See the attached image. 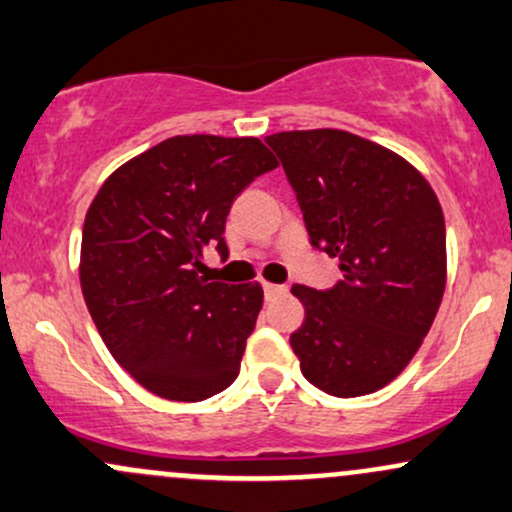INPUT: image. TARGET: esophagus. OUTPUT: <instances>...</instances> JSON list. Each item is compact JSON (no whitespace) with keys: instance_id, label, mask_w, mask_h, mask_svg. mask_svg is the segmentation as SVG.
<instances>
[{"instance_id":"1","label":"esophagus","mask_w":512,"mask_h":512,"mask_svg":"<svg viewBox=\"0 0 512 512\" xmlns=\"http://www.w3.org/2000/svg\"><path fill=\"white\" fill-rule=\"evenodd\" d=\"M285 285H276V283H263V293H266V298H276V295H283L285 293Z\"/></svg>"}]
</instances>
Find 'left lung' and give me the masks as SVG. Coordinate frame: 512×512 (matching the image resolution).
Segmentation results:
<instances>
[{
	"label": "left lung",
	"instance_id": "obj_1",
	"mask_svg": "<svg viewBox=\"0 0 512 512\" xmlns=\"http://www.w3.org/2000/svg\"><path fill=\"white\" fill-rule=\"evenodd\" d=\"M310 244L339 258L334 288L293 285L302 376L337 398L393 381L430 332L447 280L444 214L427 180L388 148L337 129L266 136Z\"/></svg>",
	"mask_w": 512,
	"mask_h": 512
}]
</instances>
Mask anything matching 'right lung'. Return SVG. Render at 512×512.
Masks as SVG:
<instances>
[{
    "label": "right lung",
    "mask_w": 512,
    "mask_h": 512,
    "mask_svg": "<svg viewBox=\"0 0 512 512\" xmlns=\"http://www.w3.org/2000/svg\"><path fill=\"white\" fill-rule=\"evenodd\" d=\"M276 166L258 139L173 136L114 170L92 200L82 295L114 359L151 393L197 403L239 376L263 290L202 278V251L227 261L232 202Z\"/></svg>",
    "instance_id": "1"
}]
</instances>
